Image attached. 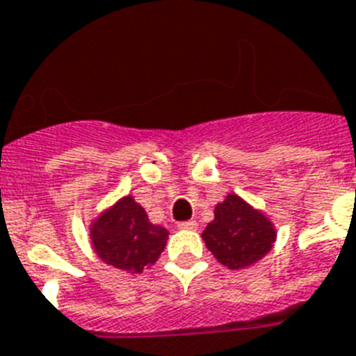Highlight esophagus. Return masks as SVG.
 <instances>
[{
	"label": "esophagus",
	"instance_id": "1",
	"mask_svg": "<svg viewBox=\"0 0 356 356\" xmlns=\"http://www.w3.org/2000/svg\"><path fill=\"white\" fill-rule=\"evenodd\" d=\"M197 226H199V224H197L195 220H184V222H179V229H190V232H193V229H197Z\"/></svg>",
	"mask_w": 356,
	"mask_h": 356
}]
</instances>
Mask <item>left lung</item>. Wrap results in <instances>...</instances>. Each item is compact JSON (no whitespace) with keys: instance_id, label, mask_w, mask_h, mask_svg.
<instances>
[{"instance_id":"1","label":"left lung","mask_w":356,"mask_h":356,"mask_svg":"<svg viewBox=\"0 0 356 356\" xmlns=\"http://www.w3.org/2000/svg\"><path fill=\"white\" fill-rule=\"evenodd\" d=\"M206 248L229 270H244L273 248L277 232L261 210L235 193L215 206V217L202 232Z\"/></svg>"}]
</instances>
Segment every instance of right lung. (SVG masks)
<instances>
[{
    "mask_svg": "<svg viewBox=\"0 0 356 356\" xmlns=\"http://www.w3.org/2000/svg\"><path fill=\"white\" fill-rule=\"evenodd\" d=\"M90 241L103 262L128 273H141L163 253L168 229L152 224L145 208L127 195L90 224Z\"/></svg>",
    "mask_w": 356,
    "mask_h": 356,
    "instance_id": "add662e5",
    "label": "right lung"
}]
</instances>
